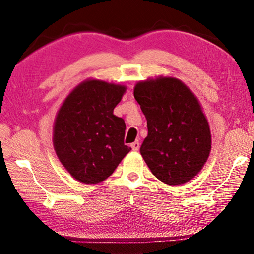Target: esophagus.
<instances>
[{"instance_id": "esophagus-1", "label": "esophagus", "mask_w": 254, "mask_h": 254, "mask_svg": "<svg viewBox=\"0 0 254 254\" xmlns=\"http://www.w3.org/2000/svg\"><path fill=\"white\" fill-rule=\"evenodd\" d=\"M131 148H132L133 151H137V150L140 149V143H139V141H135V142H133V143L131 144Z\"/></svg>"}]
</instances>
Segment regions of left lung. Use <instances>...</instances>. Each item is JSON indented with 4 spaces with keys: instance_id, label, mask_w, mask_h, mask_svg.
I'll list each match as a JSON object with an SVG mask.
<instances>
[{
    "instance_id": "8db88e82",
    "label": "left lung",
    "mask_w": 254,
    "mask_h": 254,
    "mask_svg": "<svg viewBox=\"0 0 254 254\" xmlns=\"http://www.w3.org/2000/svg\"><path fill=\"white\" fill-rule=\"evenodd\" d=\"M134 98L147 119L141 156L153 176L167 185H183L207 161L212 135L203 107L182 80L159 76L137 81Z\"/></svg>"
}]
</instances>
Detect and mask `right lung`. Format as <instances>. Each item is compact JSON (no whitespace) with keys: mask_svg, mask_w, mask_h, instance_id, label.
Segmentation results:
<instances>
[{"mask_svg":"<svg viewBox=\"0 0 254 254\" xmlns=\"http://www.w3.org/2000/svg\"><path fill=\"white\" fill-rule=\"evenodd\" d=\"M127 86L88 78L63 102L54 123L56 154L72 178L98 184L114 173L131 148L126 122L113 114Z\"/></svg>","mask_w":254,"mask_h":254,"instance_id":"obj_1","label":"right lung"}]
</instances>
